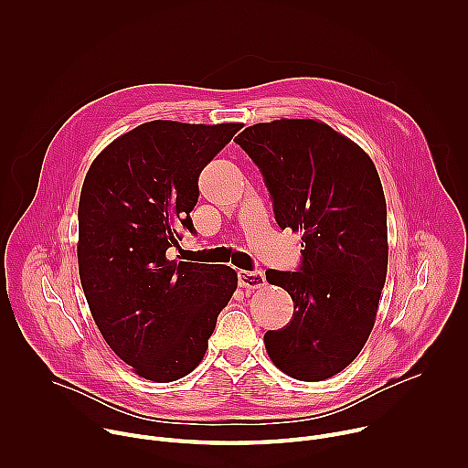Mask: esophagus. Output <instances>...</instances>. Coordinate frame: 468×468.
<instances>
[{
    "label": "esophagus",
    "instance_id": "obj_1",
    "mask_svg": "<svg viewBox=\"0 0 468 468\" xmlns=\"http://www.w3.org/2000/svg\"><path fill=\"white\" fill-rule=\"evenodd\" d=\"M237 278H239V285L246 291L261 289L266 283V278L261 271H239Z\"/></svg>",
    "mask_w": 468,
    "mask_h": 468
}]
</instances>
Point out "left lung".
I'll return each instance as SVG.
<instances>
[{
	"label": "left lung",
	"mask_w": 468,
	"mask_h": 468,
	"mask_svg": "<svg viewBox=\"0 0 468 468\" xmlns=\"http://www.w3.org/2000/svg\"><path fill=\"white\" fill-rule=\"evenodd\" d=\"M235 143L269 188L282 229L302 233L296 272L266 271L292 320L264 333L274 365L302 381L345 370L363 350L387 276V206L370 157L316 120L246 127Z\"/></svg>",
	"instance_id": "1"
}]
</instances>
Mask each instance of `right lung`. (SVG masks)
<instances>
[{
  "mask_svg": "<svg viewBox=\"0 0 468 468\" xmlns=\"http://www.w3.org/2000/svg\"><path fill=\"white\" fill-rule=\"evenodd\" d=\"M240 123L154 120L109 144L80 199V278L111 350L139 376L168 383L204 359L217 318L237 289L229 266L170 261L197 177Z\"/></svg>",
  "mask_w": 468,
  "mask_h": 468,
  "instance_id": "right-lung-1",
  "label": "right lung"
}]
</instances>
